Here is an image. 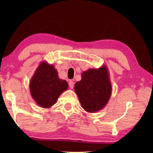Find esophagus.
Masks as SVG:
<instances>
[{
    "mask_svg": "<svg viewBox=\"0 0 153 153\" xmlns=\"http://www.w3.org/2000/svg\"><path fill=\"white\" fill-rule=\"evenodd\" d=\"M69 86H70V89H73V88H74V82L72 81H69Z\"/></svg>",
    "mask_w": 153,
    "mask_h": 153,
    "instance_id": "34e87169",
    "label": "esophagus"
}]
</instances>
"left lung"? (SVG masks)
<instances>
[{
  "label": "left lung",
  "instance_id": "obj_1",
  "mask_svg": "<svg viewBox=\"0 0 153 153\" xmlns=\"http://www.w3.org/2000/svg\"><path fill=\"white\" fill-rule=\"evenodd\" d=\"M74 91L81 106L87 112L95 113L104 108L112 93L107 67L102 65L82 72L81 81L75 83Z\"/></svg>",
  "mask_w": 153,
  "mask_h": 153
}]
</instances>
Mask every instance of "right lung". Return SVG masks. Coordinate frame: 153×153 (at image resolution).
I'll return each instance as SVG.
<instances>
[{"instance_id": "right-lung-1", "label": "right lung", "mask_w": 153, "mask_h": 153, "mask_svg": "<svg viewBox=\"0 0 153 153\" xmlns=\"http://www.w3.org/2000/svg\"><path fill=\"white\" fill-rule=\"evenodd\" d=\"M68 88V82L58 77L53 65L42 61L31 77L29 89L31 97L40 107L49 108Z\"/></svg>"}]
</instances>
